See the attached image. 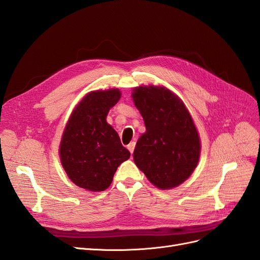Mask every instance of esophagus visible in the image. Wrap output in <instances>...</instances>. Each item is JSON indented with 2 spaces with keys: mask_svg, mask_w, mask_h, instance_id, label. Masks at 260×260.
I'll return each mask as SVG.
<instances>
[{
  "mask_svg": "<svg viewBox=\"0 0 260 260\" xmlns=\"http://www.w3.org/2000/svg\"><path fill=\"white\" fill-rule=\"evenodd\" d=\"M128 149H129V151H130V153L132 154L133 153V151H135V147H136V142H131L128 146Z\"/></svg>",
  "mask_w": 260,
  "mask_h": 260,
  "instance_id": "esophagus-1",
  "label": "esophagus"
}]
</instances>
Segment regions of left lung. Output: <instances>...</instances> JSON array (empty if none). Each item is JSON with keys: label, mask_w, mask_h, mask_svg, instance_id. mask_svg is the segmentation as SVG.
<instances>
[{"label": "left lung", "mask_w": 260, "mask_h": 260, "mask_svg": "<svg viewBox=\"0 0 260 260\" xmlns=\"http://www.w3.org/2000/svg\"><path fill=\"white\" fill-rule=\"evenodd\" d=\"M146 132L138 140L133 160L151 182L169 190L183 183L198 166L201 143L183 102L164 86H139L132 92Z\"/></svg>", "instance_id": "obj_1"}]
</instances>
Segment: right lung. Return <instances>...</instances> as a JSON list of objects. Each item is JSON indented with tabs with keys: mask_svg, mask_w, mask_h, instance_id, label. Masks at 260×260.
Wrapping results in <instances>:
<instances>
[{
	"mask_svg": "<svg viewBox=\"0 0 260 260\" xmlns=\"http://www.w3.org/2000/svg\"><path fill=\"white\" fill-rule=\"evenodd\" d=\"M118 89L93 91L74 109L60 141L59 156L67 176L88 191H104L111 185L118 166L129 159L119 136L106 116L119 101Z\"/></svg>",
	"mask_w": 260,
	"mask_h": 260,
	"instance_id": "1",
	"label": "right lung"
}]
</instances>
